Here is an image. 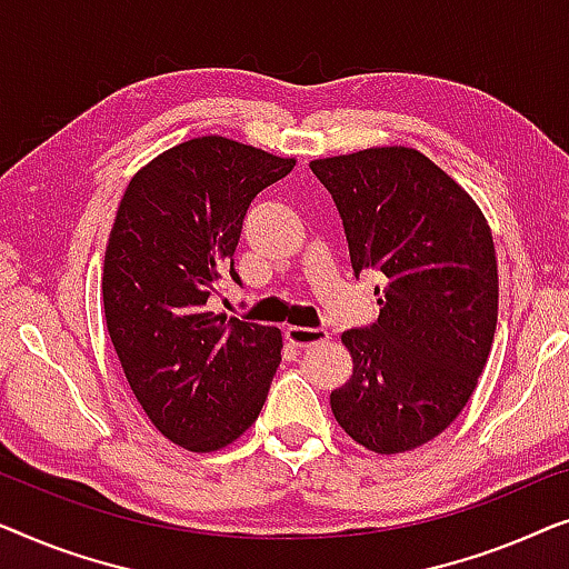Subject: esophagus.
I'll list each match as a JSON object with an SVG mask.
<instances>
[{
    "instance_id": "obj_1",
    "label": "esophagus",
    "mask_w": 569,
    "mask_h": 569,
    "mask_svg": "<svg viewBox=\"0 0 569 569\" xmlns=\"http://www.w3.org/2000/svg\"><path fill=\"white\" fill-rule=\"evenodd\" d=\"M286 338L299 348H311L330 340V332L322 330V327H286Z\"/></svg>"
}]
</instances>
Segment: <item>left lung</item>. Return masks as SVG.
<instances>
[{"label":"left lung","instance_id":"obj_1","mask_svg":"<svg viewBox=\"0 0 569 569\" xmlns=\"http://www.w3.org/2000/svg\"><path fill=\"white\" fill-rule=\"evenodd\" d=\"M346 229L353 276H381L379 319L342 332L353 376L335 420L376 453L436 438L469 402L498 325V258L482 211L407 147L309 164Z\"/></svg>","mask_w":569,"mask_h":569}]
</instances>
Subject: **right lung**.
<instances>
[{"label":"right lung","mask_w":569,"mask_h":569,"mask_svg":"<svg viewBox=\"0 0 569 569\" xmlns=\"http://www.w3.org/2000/svg\"><path fill=\"white\" fill-rule=\"evenodd\" d=\"M247 143L201 136L128 182L110 231L102 303L131 391L162 436L216 451L258 420L281 363L276 327L208 311L237 286L234 250L254 196L293 170Z\"/></svg>","instance_id":"add662e5"}]
</instances>
